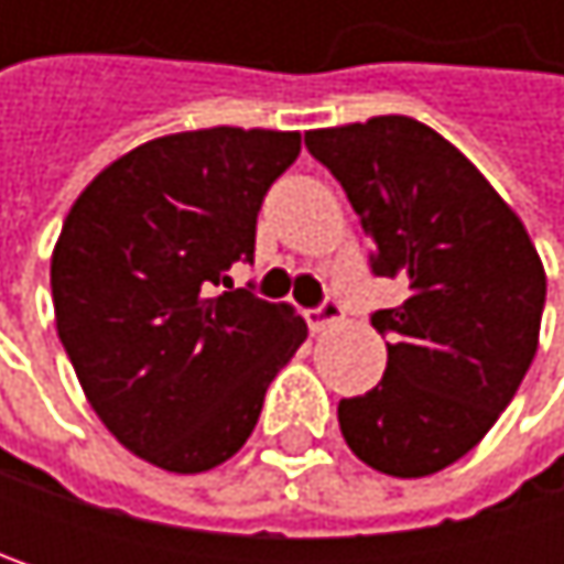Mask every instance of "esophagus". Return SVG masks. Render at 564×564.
<instances>
[{"instance_id":"1","label":"esophagus","mask_w":564,"mask_h":564,"mask_svg":"<svg viewBox=\"0 0 564 564\" xmlns=\"http://www.w3.org/2000/svg\"><path fill=\"white\" fill-rule=\"evenodd\" d=\"M343 316V306L333 300V296H326L319 306H313L310 313H306V323H310V329H326L329 323H336Z\"/></svg>"}]
</instances>
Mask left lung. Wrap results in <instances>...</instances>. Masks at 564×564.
I'll use <instances>...</instances> for the list:
<instances>
[{
	"label": "left lung",
	"instance_id": "left-lung-1",
	"mask_svg": "<svg viewBox=\"0 0 564 564\" xmlns=\"http://www.w3.org/2000/svg\"><path fill=\"white\" fill-rule=\"evenodd\" d=\"M336 175L376 251V278L408 300L376 310L389 366L339 401L359 460L389 477H427L497 424L539 346L542 261L497 188L441 133L411 117H372L303 137Z\"/></svg>",
	"mask_w": 564,
	"mask_h": 564
}]
</instances>
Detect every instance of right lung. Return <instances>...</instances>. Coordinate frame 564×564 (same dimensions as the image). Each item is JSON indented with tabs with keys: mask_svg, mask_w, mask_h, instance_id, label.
<instances>
[{
	"mask_svg": "<svg viewBox=\"0 0 564 564\" xmlns=\"http://www.w3.org/2000/svg\"><path fill=\"white\" fill-rule=\"evenodd\" d=\"M296 156L300 133H172L110 163L64 218L52 254L61 346L107 431L163 470L235 457L306 339L286 303L212 290L254 261L261 202Z\"/></svg>",
	"mask_w": 564,
	"mask_h": 564,
	"instance_id": "1",
	"label": "right lung"
}]
</instances>
